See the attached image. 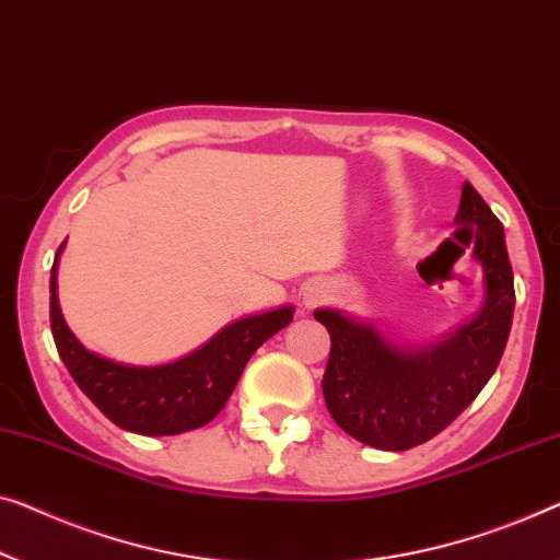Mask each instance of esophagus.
<instances>
[{
  "label": "esophagus",
  "instance_id": "esophagus-1",
  "mask_svg": "<svg viewBox=\"0 0 560 560\" xmlns=\"http://www.w3.org/2000/svg\"><path fill=\"white\" fill-rule=\"evenodd\" d=\"M324 299H327V287H324V283H308V287L304 289V294H302V304H304V308H314L316 304H322Z\"/></svg>",
  "mask_w": 560,
  "mask_h": 560
}]
</instances>
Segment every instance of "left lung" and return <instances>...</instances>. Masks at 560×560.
I'll use <instances>...</instances> for the list:
<instances>
[{
  "instance_id": "8db88e82",
  "label": "left lung",
  "mask_w": 560,
  "mask_h": 560,
  "mask_svg": "<svg viewBox=\"0 0 560 560\" xmlns=\"http://www.w3.org/2000/svg\"><path fill=\"white\" fill-rule=\"evenodd\" d=\"M455 223L478 226L472 258L486 299L470 322L430 345H402L339 308L314 312L331 337L324 399L334 422L370 447L399 453L435 438L480 395L503 357L515 308L503 223L470 183Z\"/></svg>"
}]
</instances>
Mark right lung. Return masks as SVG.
I'll return each instance as SVG.
<instances>
[{
  "label": "right lung",
  "mask_w": 560,
  "mask_h": 560,
  "mask_svg": "<svg viewBox=\"0 0 560 560\" xmlns=\"http://www.w3.org/2000/svg\"><path fill=\"white\" fill-rule=\"evenodd\" d=\"M57 258L49 277V324L67 372L118 428L161 438L203 428L223 410L246 362L266 339L294 319V306L231 322L196 352L168 364L138 366L90 352L67 327L57 299Z\"/></svg>",
  "instance_id": "1"
}]
</instances>
